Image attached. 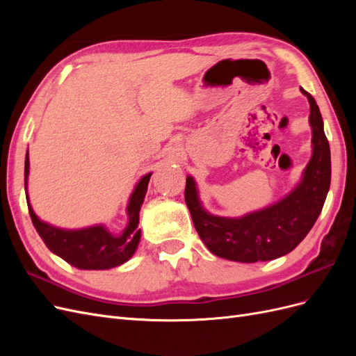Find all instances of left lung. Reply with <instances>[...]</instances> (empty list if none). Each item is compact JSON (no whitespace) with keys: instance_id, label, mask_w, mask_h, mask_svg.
I'll use <instances>...</instances> for the list:
<instances>
[{"instance_id":"left-lung-1","label":"left lung","mask_w":356,"mask_h":356,"mask_svg":"<svg viewBox=\"0 0 356 356\" xmlns=\"http://www.w3.org/2000/svg\"><path fill=\"white\" fill-rule=\"evenodd\" d=\"M301 92L310 104L314 154L298 187L285 199L242 218L215 217L202 208L195 181L187 178L186 203L202 242L212 254L239 263L275 260L293 251L314 227L330 190L331 156L316 101L305 89Z\"/></svg>"}]
</instances>
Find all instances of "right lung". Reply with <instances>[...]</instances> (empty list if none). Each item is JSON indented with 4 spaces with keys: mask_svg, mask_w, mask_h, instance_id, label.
I'll return each instance as SVG.
<instances>
[{
    "mask_svg": "<svg viewBox=\"0 0 356 356\" xmlns=\"http://www.w3.org/2000/svg\"><path fill=\"white\" fill-rule=\"evenodd\" d=\"M28 174L29 159L26 153L25 190ZM149 177H152V174L143 177L132 193L127 207L129 224L120 236L111 234L102 225H95V227L81 230H62L42 222L32 211L26 191V202L32 224H34L40 238L49 250L74 267L83 268V270H105V268L120 266L134 255L139 243V238H141V229H138L139 211H141V204L145 197Z\"/></svg>",
    "mask_w": 356,
    "mask_h": 356,
    "instance_id": "1",
    "label": "right lung"
}]
</instances>
